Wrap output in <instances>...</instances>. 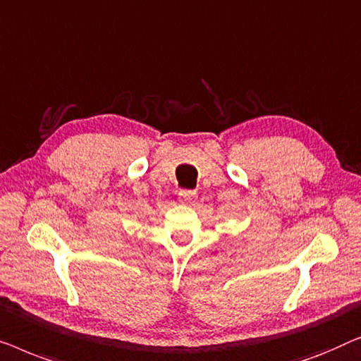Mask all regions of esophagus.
Segmentation results:
<instances>
[{"label":"esophagus","mask_w":361,"mask_h":361,"mask_svg":"<svg viewBox=\"0 0 361 361\" xmlns=\"http://www.w3.org/2000/svg\"><path fill=\"white\" fill-rule=\"evenodd\" d=\"M178 197H180L181 202H185V204H190V202L195 201L197 196H196V191H192V190H181L178 192Z\"/></svg>","instance_id":"1"}]
</instances>
